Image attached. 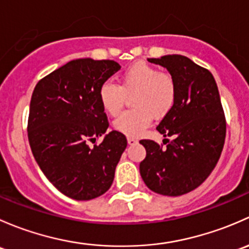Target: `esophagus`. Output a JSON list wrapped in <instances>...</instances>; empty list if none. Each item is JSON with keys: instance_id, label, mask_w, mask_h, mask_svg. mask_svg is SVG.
Segmentation results:
<instances>
[{"instance_id": "34e87169", "label": "esophagus", "mask_w": 249, "mask_h": 249, "mask_svg": "<svg viewBox=\"0 0 249 249\" xmlns=\"http://www.w3.org/2000/svg\"><path fill=\"white\" fill-rule=\"evenodd\" d=\"M127 142H128V143H129V145H135V143L138 142V140L135 139V138L128 137V138H127Z\"/></svg>"}]
</instances>
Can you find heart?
I'll return each instance as SVG.
<instances>
[{
    "label": "heart",
    "instance_id": "b5f03b06",
    "mask_svg": "<svg viewBox=\"0 0 249 249\" xmlns=\"http://www.w3.org/2000/svg\"><path fill=\"white\" fill-rule=\"evenodd\" d=\"M134 109L122 112L114 121V128L127 137H138L151 124L152 116L162 119L174 109L178 86L170 74L146 62H137L122 71L120 85L107 80L99 87L98 97L107 114L115 116L132 96Z\"/></svg>",
    "mask_w": 249,
    "mask_h": 249
}]
</instances>
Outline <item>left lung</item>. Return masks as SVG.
Here are the masks:
<instances>
[{"label":"left lung","instance_id":"left-lung-1","mask_svg":"<svg viewBox=\"0 0 249 249\" xmlns=\"http://www.w3.org/2000/svg\"><path fill=\"white\" fill-rule=\"evenodd\" d=\"M148 61L168 69L176 81L178 99L157 125L160 134L174 139H164L165 147L140 140L146 150L140 175L155 193L182 196L200 186L218 162L227 133L224 110L216 80L206 68L182 55Z\"/></svg>","mask_w":249,"mask_h":249}]
</instances>
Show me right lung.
Wrapping results in <instances>:
<instances>
[{
	"label": "right lung",
	"instance_id": "add662e5",
	"mask_svg": "<svg viewBox=\"0 0 249 249\" xmlns=\"http://www.w3.org/2000/svg\"><path fill=\"white\" fill-rule=\"evenodd\" d=\"M121 66L111 60L79 58L38 81L33 89L27 135L35 160L61 193L91 200L112 184L115 169L127 147L117 130L107 133L99 87ZM104 137L89 148L88 142Z\"/></svg>",
	"mask_w": 249,
	"mask_h": 249
}]
</instances>
